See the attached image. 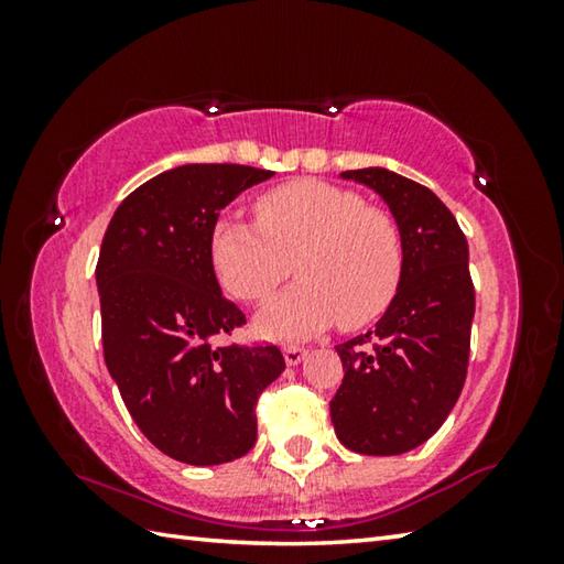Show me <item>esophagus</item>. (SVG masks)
<instances>
[{"label":"esophagus","instance_id":"esophagus-1","mask_svg":"<svg viewBox=\"0 0 564 564\" xmlns=\"http://www.w3.org/2000/svg\"><path fill=\"white\" fill-rule=\"evenodd\" d=\"M305 348L301 346H285L283 348V358H285V366H299V362L305 358Z\"/></svg>","mask_w":564,"mask_h":564}]
</instances>
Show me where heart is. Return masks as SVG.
<instances>
[{
	"label": "heart",
	"instance_id": "obj_1",
	"mask_svg": "<svg viewBox=\"0 0 564 564\" xmlns=\"http://www.w3.org/2000/svg\"><path fill=\"white\" fill-rule=\"evenodd\" d=\"M253 212L256 224L218 216L208 248L218 283L238 301L261 303L291 269L299 273L301 281L256 316L261 336L308 338L336 321L360 328L393 301L403 238L393 218L358 194L299 178L265 191Z\"/></svg>",
	"mask_w": 564,
	"mask_h": 564
}]
</instances>
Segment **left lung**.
Here are the masks:
<instances>
[{
    "mask_svg": "<svg viewBox=\"0 0 564 564\" xmlns=\"http://www.w3.org/2000/svg\"><path fill=\"white\" fill-rule=\"evenodd\" d=\"M340 178L383 198L403 238V273L376 328L336 346L346 376L330 420L348 451L400 455L423 445L460 398L475 316L470 256L431 188L380 166Z\"/></svg>",
    "mask_w": 564,
    "mask_h": 564,
    "instance_id": "8db88e82",
    "label": "left lung"
}]
</instances>
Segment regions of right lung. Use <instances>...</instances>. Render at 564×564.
<instances>
[{
    "mask_svg": "<svg viewBox=\"0 0 564 564\" xmlns=\"http://www.w3.org/2000/svg\"><path fill=\"white\" fill-rule=\"evenodd\" d=\"M273 171L186 164L141 184L104 234L101 343L123 405L161 453L221 465L256 443V400L283 373L275 346H216L246 323L212 265V226Z\"/></svg>",
    "mask_w": 564,
    "mask_h": 564,
    "instance_id": "right-lung-1",
    "label": "right lung"
}]
</instances>
